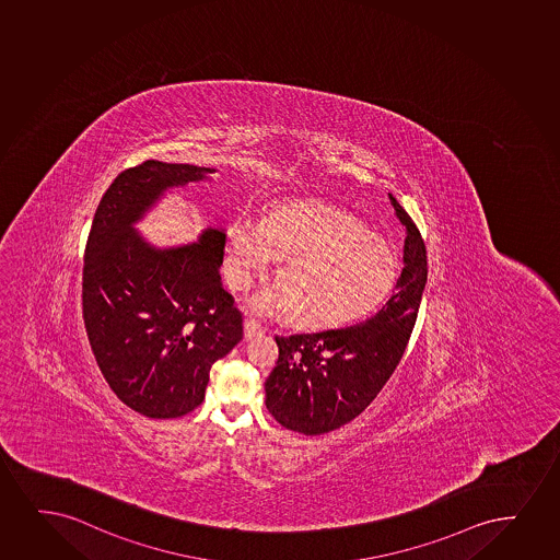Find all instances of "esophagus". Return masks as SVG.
I'll list each match as a JSON object with an SVG mask.
<instances>
[{
	"mask_svg": "<svg viewBox=\"0 0 560 560\" xmlns=\"http://www.w3.org/2000/svg\"><path fill=\"white\" fill-rule=\"evenodd\" d=\"M261 334L262 327L259 326L254 318H246V322H244V335H246V339H254V337Z\"/></svg>",
	"mask_w": 560,
	"mask_h": 560,
	"instance_id": "34e87169",
	"label": "esophagus"
}]
</instances>
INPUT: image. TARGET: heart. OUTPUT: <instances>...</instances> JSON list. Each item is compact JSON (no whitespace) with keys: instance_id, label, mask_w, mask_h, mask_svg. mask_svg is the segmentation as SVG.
Listing matches in <instances>:
<instances>
[{"instance_id":"heart-1","label":"heart","mask_w":560,"mask_h":560,"mask_svg":"<svg viewBox=\"0 0 560 560\" xmlns=\"http://www.w3.org/2000/svg\"><path fill=\"white\" fill-rule=\"evenodd\" d=\"M280 261L278 288L257 306L290 314L305 327L345 326L388 298L399 259L388 241L334 206L295 200L272 206L261 225L233 223L226 231V280L248 290L255 277Z\"/></svg>"}]
</instances>
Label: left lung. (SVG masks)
Returning <instances> with one entry per match:
<instances>
[{
  "label": "left lung",
  "mask_w": 560,
  "mask_h": 560,
  "mask_svg": "<svg viewBox=\"0 0 560 560\" xmlns=\"http://www.w3.org/2000/svg\"><path fill=\"white\" fill-rule=\"evenodd\" d=\"M389 200L407 236L404 270L388 303L363 324L277 337V368L265 383V405L288 430L322 435L354 420L404 358L422 301L428 261L411 215L392 195Z\"/></svg>",
  "instance_id": "left-lung-1"
}]
</instances>
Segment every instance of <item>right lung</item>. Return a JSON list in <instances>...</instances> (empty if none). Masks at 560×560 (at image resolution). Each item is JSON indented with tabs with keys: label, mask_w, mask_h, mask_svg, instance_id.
I'll return each mask as SVG.
<instances>
[{
	"label": "right lung",
	"mask_w": 560,
	"mask_h": 560,
	"mask_svg": "<svg viewBox=\"0 0 560 560\" xmlns=\"http://www.w3.org/2000/svg\"><path fill=\"white\" fill-rule=\"evenodd\" d=\"M212 168L145 161L120 172L94 213L83 265V319L115 396L149 418L184 417L205 399L210 369L244 337L223 288L225 231L155 248L135 229L163 192Z\"/></svg>",
	"instance_id": "obj_1"
}]
</instances>
